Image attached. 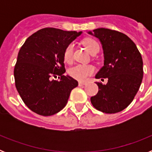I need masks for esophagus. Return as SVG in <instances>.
Returning <instances> with one entry per match:
<instances>
[{
	"label": "esophagus",
	"instance_id": "34e87169",
	"mask_svg": "<svg viewBox=\"0 0 152 152\" xmlns=\"http://www.w3.org/2000/svg\"><path fill=\"white\" fill-rule=\"evenodd\" d=\"M86 82H84V81H79L78 82V85L79 87H82V86L85 85Z\"/></svg>",
	"mask_w": 152,
	"mask_h": 152
}]
</instances>
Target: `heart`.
I'll return each mask as SVG.
<instances>
[{
	"label": "heart",
	"mask_w": 152,
	"mask_h": 152,
	"mask_svg": "<svg viewBox=\"0 0 152 152\" xmlns=\"http://www.w3.org/2000/svg\"><path fill=\"white\" fill-rule=\"evenodd\" d=\"M83 44L91 55L98 52L100 50V45L96 39L93 38H86L83 40ZM74 45L69 43L63 52V58L67 63L72 62L73 59ZM94 72V67L91 64H77L68 69V75L73 78L78 80H84Z\"/></svg>",
	"instance_id": "1"
}]
</instances>
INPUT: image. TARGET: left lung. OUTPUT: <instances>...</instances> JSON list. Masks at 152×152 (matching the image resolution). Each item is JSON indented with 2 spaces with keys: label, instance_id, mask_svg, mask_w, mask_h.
I'll list each match as a JSON object with an SVG mask.
<instances>
[{
  "label": "left lung",
  "instance_id": "left-lung-1",
  "mask_svg": "<svg viewBox=\"0 0 152 152\" xmlns=\"http://www.w3.org/2000/svg\"><path fill=\"white\" fill-rule=\"evenodd\" d=\"M89 33L100 40L104 54V66L95 77L108 78L107 84L96 83L99 90L91 97V103L97 110L116 113L129 105L140 88L143 77L142 56L124 33L105 28Z\"/></svg>",
  "mask_w": 152,
  "mask_h": 152
}]
</instances>
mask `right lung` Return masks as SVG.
Masks as SVG:
<instances>
[{"mask_svg": "<svg viewBox=\"0 0 152 152\" xmlns=\"http://www.w3.org/2000/svg\"><path fill=\"white\" fill-rule=\"evenodd\" d=\"M81 32L44 28L31 35L18 52L14 67L15 86L26 107L49 116L61 111L71 91L78 85L65 72L63 52ZM59 76V81L53 77Z\"/></svg>", "mask_w": 152, "mask_h": 152, "instance_id": "1", "label": "right lung"}]
</instances>
